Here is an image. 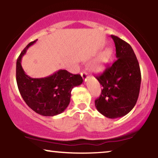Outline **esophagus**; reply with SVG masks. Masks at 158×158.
Here are the masks:
<instances>
[{
	"label": "esophagus",
	"mask_w": 158,
	"mask_h": 158,
	"mask_svg": "<svg viewBox=\"0 0 158 158\" xmlns=\"http://www.w3.org/2000/svg\"><path fill=\"white\" fill-rule=\"evenodd\" d=\"M81 77H82L83 80H84L85 81H86L87 78H88V73H87L85 71H82L81 73Z\"/></svg>",
	"instance_id": "34e87169"
}]
</instances>
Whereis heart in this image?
Masks as SVG:
<instances>
[{
	"label": "heart",
	"mask_w": 158,
	"mask_h": 158,
	"mask_svg": "<svg viewBox=\"0 0 158 158\" xmlns=\"http://www.w3.org/2000/svg\"><path fill=\"white\" fill-rule=\"evenodd\" d=\"M112 53H113V51H112L111 48L105 49L102 52L99 53L97 59L92 62L91 65H90V68L92 70L96 72L102 70L110 61Z\"/></svg>",
	"instance_id": "1"
}]
</instances>
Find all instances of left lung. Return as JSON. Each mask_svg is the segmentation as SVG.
<instances>
[{"instance_id": "1", "label": "left lung", "mask_w": 158, "mask_h": 158, "mask_svg": "<svg viewBox=\"0 0 158 158\" xmlns=\"http://www.w3.org/2000/svg\"><path fill=\"white\" fill-rule=\"evenodd\" d=\"M116 47L117 60L96 77L102 90L95 100L98 111L110 119L129 113L139 97L141 73L139 62L131 45L111 35Z\"/></svg>"}]
</instances>
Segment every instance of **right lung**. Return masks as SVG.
<instances>
[{
    "label": "right lung",
    "instance_id": "right-lung-1",
    "mask_svg": "<svg viewBox=\"0 0 158 158\" xmlns=\"http://www.w3.org/2000/svg\"><path fill=\"white\" fill-rule=\"evenodd\" d=\"M32 41L23 49L16 62V81L26 104L40 115L52 117L62 113L70 102L71 90L82 83L79 74L59 70L52 75L40 79L27 76L21 66V59L27 50L35 42Z\"/></svg>",
    "mask_w": 158,
    "mask_h": 158
}]
</instances>
